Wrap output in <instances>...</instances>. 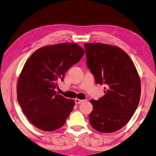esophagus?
<instances>
[{"mask_svg":"<svg viewBox=\"0 0 156 156\" xmlns=\"http://www.w3.org/2000/svg\"><path fill=\"white\" fill-rule=\"evenodd\" d=\"M75 103L76 104H81V103H82V102L83 101V100H82V99H77V98H76L75 99Z\"/></svg>","mask_w":156,"mask_h":156,"instance_id":"34e87169","label":"esophagus"}]
</instances>
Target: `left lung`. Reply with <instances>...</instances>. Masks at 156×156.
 <instances>
[{
	"label": "left lung",
	"instance_id": "1",
	"mask_svg": "<svg viewBox=\"0 0 156 156\" xmlns=\"http://www.w3.org/2000/svg\"><path fill=\"white\" fill-rule=\"evenodd\" d=\"M87 66L97 83L106 84L105 95L91 99L89 121L101 133H113L124 126L138 106L141 83L129 56L115 45L101 43L84 44Z\"/></svg>",
	"mask_w": 156,
	"mask_h": 156
}]
</instances>
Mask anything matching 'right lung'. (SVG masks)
I'll return each mask as SVG.
<instances>
[{
	"mask_svg": "<svg viewBox=\"0 0 156 156\" xmlns=\"http://www.w3.org/2000/svg\"><path fill=\"white\" fill-rule=\"evenodd\" d=\"M84 50L76 43H63L39 48L30 56L17 82V99L29 121L44 131L57 130L75 106L56 92L57 80L83 57Z\"/></svg>",
	"mask_w": 156,
	"mask_h": 156,
	"instance_id": "1",
	"label": "right lung"
}]
</instances>
